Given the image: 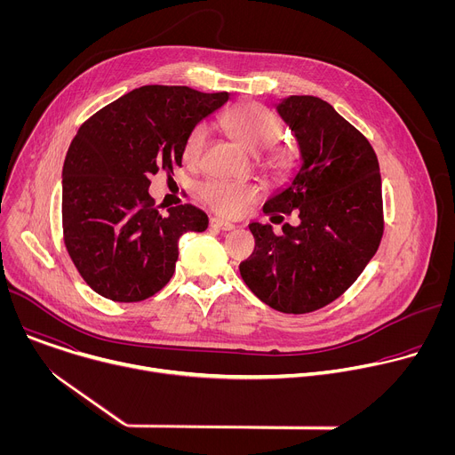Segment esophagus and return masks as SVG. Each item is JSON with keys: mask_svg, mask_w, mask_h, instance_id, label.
<instances>
[{"mask_svg": "<svg viewBox=\"0 0 455 455\" xmlns=\"http://www.w3.org/2000/svg\"><path fill=\"white\" fill-rule=\"evenodd\" d=\"M211 228H216V230H234L235 225L227 221V220H221V218H212L211 220Z\"/></svg>", "mask_w": 455, "mask_h": 455, "instance_id": "34e87169", "label": "esophagus"}]
</instances>
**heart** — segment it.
<instances>
[{"label": "heart", "mask_w": 455, "mask_h": 455, "mask_svg": "<svg viewBox=\"0 0 455 455\" xmlns=\"http://www.w3.org/2000/svg\"><path fill=\"white\" fill-rule=\"evenodd\" d=\"M223 124L230 135L248 151L259 153L272 144H275L283 133V124L279 116L268 108L246 102L228 109L223 115ZM209 139V127L200 124L192 129L185 140L183 156L187 162L196 164L205 149ZM295 155L291 149L279 148L270 156V165L286 172L291 169ZM200 198L212 211L225 216H237L248 205L259 198V188L251 183L228 181V180H211L200 187Z\"/></svg>", "instance_id": "obj_1"}]
</instances>
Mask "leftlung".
Listing matches in <instances>:
<instances>
[{"label": "left lung", "mask_w": 455, "mask_h": 455, "mask_svg": "<svg viewBox=\"0 0 455 455\" xmlns=\"http://www.w3.org/2000/svg\"><path fill=\"white\" fill-rule=\"evenodd\" d=\"M299 148L297 167L265 202L270 220L297 211L300 223H250L255 250L241 263L246 286L283 313H309L340 297L363 272L383 234L381 178L367 139L311 95L275 104Z\"/></svg>", "instance_id": "left-lung-1"}]
</instances>
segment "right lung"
<instances>
[{
	"instance_id": "add662e5",
	"label": "right lung",
	"mask_w": 455,
	"mask_h": 455,
	"mask_svg": "<svg viewBox=\"0 0 455 455\" xmlns=\"http://www.w3.org/2000/svg\"><path fill=\"white\" fill-rule=\"evenodd\" d=\"M230 97L142 86L81 125L62 165V230L93 291L116 302L155 295L174 274L180 237L207 230V214L194 205L160 214L149 178L181 165L188 133Z\"/></svg>"
}]
</instances>
